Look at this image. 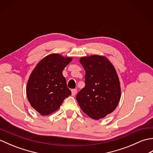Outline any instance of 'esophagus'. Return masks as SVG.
Wrapping results in <instances>:
<instances>
[{"mask_svg": "<svg viewBox=\"0 0 153 153\" xmlns=\"http://www.w3.org/2000/svg\"><path fill=\"white\" fill-rule=\"evenodd\" d=\"M76 93H77V89H71V95H72L73 96L76 95Z\"/></svg>", "mask_w": 153, "mask_h": 153, "instance_id": "34e87169", "label": "esophagus"}]
</instances>
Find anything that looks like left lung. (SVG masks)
<instances>
[{"mask_svg":"<svg viewBox=\"0 0 153 153\" xmlns=\"http://www.w3.org/2000/svg\"><path fill=\"white\" fill-rule=\"evenodd\" d=\"M85 70V85L77 94L81 108L90 118L99 120L113 112L121 96L114 68L105 57L93 55L80 59Z\"/></svg>","mask_w":153,"mask_h":153,"instance_id":"left-lung-1","label":"left lung"}]
</instances>
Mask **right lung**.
<instances>
[{"label":"right lung","instance_id":"1","mask_svg":"<svg viewBox=\"0 0 153 153\" xmlns=\"http://www.w3.org/2000/svg\"><path fill=\"white\" fill-rule=\"evenodd\" d=\"M71 60L58 54L48 55L32 71L27 84V97L30 105L42 116L50 114L71 95L62 71Z\"/></svg>","mask_w":153,"mask_h":153}]
</instances>
